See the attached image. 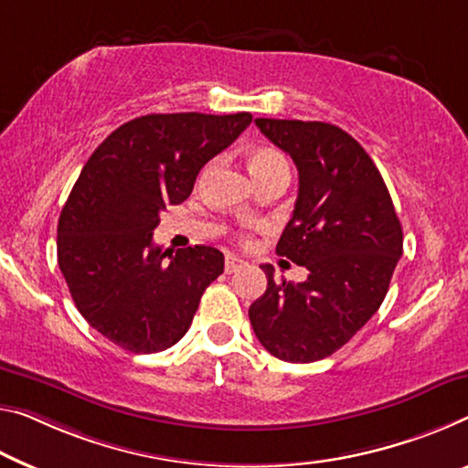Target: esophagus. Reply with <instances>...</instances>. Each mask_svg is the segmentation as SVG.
Returning <instances> with one entry per match:
<instances>
[{
  "mask_svg": "<svg viewBox=\"0 0 468 468\" xmlns=\"http://www.w3.org/2000/svg\"><path fill=\"white\" fill-rule=\"evenodd\" d=\"M244 265V261L240 257H234V255H226V274H232V271H236V270H240Z\"/></svg>",
  "mask_w": 468,
  "mask_h": 468,
  "instance_id": "obj_1",
  "label": "esophagus"
}]
</instances>
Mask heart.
<instances>
[{
	"label": "heart",
	"instance_id": "1",
	"mask_svg": "<svg viewBox=\"0 0 468 468\" xmlns=\"http://www.w3.org/2000/svg\"><path fill=\"white\" fill-rule=\"evenodd\" d=\"M249 171L253 174V177L257 182H261L271 174H276L280 169H289V165H286V159L282 154L278 153L274 148H268V146H261V148H255L253 153H249Z\"/></svg>",
	"mask_w": 468,
	"mask_h": 468
}]
</instances>
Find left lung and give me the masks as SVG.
Masks as SVG:
<instances>
[{"label": "left lung", "mask_w": 468, "mask_h": 468, "mask_svg": "<svg viewBox=\"0 0 468 468\" xmlns=\"http://www.w3.org/2000/svg\"><path fill=\"white\" fill-rule=\"evenodd\" d=\"M299 171L294 211L276 253L307 268L305 282L274 278L249 307L271 356L309 364L333 356L383 303L404 234L383 176L341 127L322 121L255 119Z\"/></svg>", "instance_id": "8db88e82"}]
</instances>
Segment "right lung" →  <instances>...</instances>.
Wrapping results in <instances>:
<instances>
[{
    "instance_id": "add662e5",
    "label": "right lung",
    "mask_w": 468,
    "mask_h": 468,
    "mask_svg": "<svg viewBox=\"0 0 468 468\" xmlns=\"http://www.w3.org/2000/svg\"><path fill=\"white\" fill-rule=\"evenodd\" d=\"M253 121L236 114H146L93 150L58 219V265L79 314L132 354H156L188 333L224 253L205 244L171 255L153 244L167 205Z\"/></svg>"
}]
</instances>
